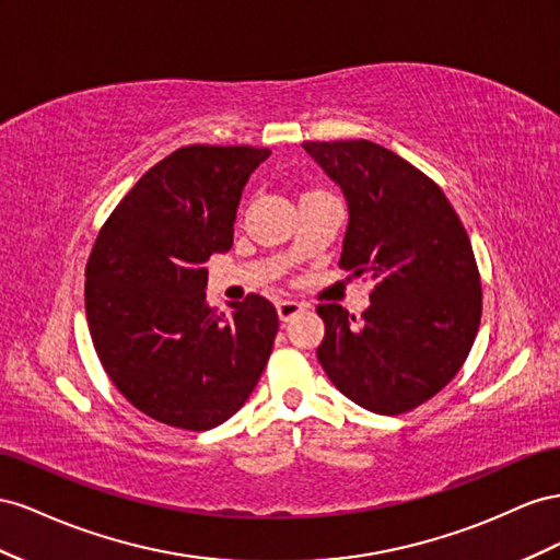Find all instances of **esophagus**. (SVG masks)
<instances>
[{
    "instance_id": "obj_1",
    "label": "esophagus",
    "mask_w": 560,
    "mask_h": 560,
    "mask_svg": "<svg viewBox=\"0 0 560 560\" xmlns=\"http://www.w3.org/2000/svg\"><path fill=\"white\" fill-rule=\"evenodd\" d=\"M302 310H305V305H300V302H295V300H281V302H277V312H279V318H281L283 324L291 322V318L298 316Z\"/></svg>"
}]
</instances>
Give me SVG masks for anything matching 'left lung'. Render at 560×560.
<instances>
[{"label": "left lung", "mask_w": 560, "mask_h": 560, "mask_svg": "<svg viewBox=\"0 0 560 560\" xmlns=\"http://www.w3.org/2000/svg\"><path fill=\"white\" fill-rule=\"evenodd\" d=\"M302 148L347 199L340 267L375 281L361 322L340 305L316 307L326 324L316 357L361 408L408 412L457 375L481 324L467 230L443 189L387 148L371 140Z\"/></svg>", "instance_id": "8db88e82"}]
</instances>
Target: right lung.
Here are the masks:
<instances>
[{
    "instance_id": "obj_1",
    "label": "right lung",
    "mask_w": 560,
    "mask_h": 560,
    "mask_svg": "<svg viewBox=\"0 0 560 560\" xmlns=\"http://www.w3.org/2000/svg\"><path fill=\"white\" fill-rule=\"evenodd\" d=\"M267 148L189 145L154 164L95 238L86 322L126 401L168 427L230 420L258 385L279 330L262 295L206 302L213 253L232 248L238 199Z\"/></svg>"
}]
</instances>
